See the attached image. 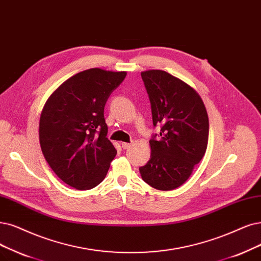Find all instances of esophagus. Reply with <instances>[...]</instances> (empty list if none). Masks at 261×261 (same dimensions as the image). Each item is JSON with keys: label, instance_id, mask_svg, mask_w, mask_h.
<instances>
[{"label": "esophagus", "instance_id": "obj_1", "mask_svg": "<svg viewBox=\"0 0 261 261\" xmlns=\"http://www.w3.org/2000/svg\"><path fill=\"white\" fill-rule=\"evenodd\" d=\"M121 146H122V148H123V149H128V148L131 146V144H130V143L122 142V143H121Z\"/></svg>", "mask_w": 261, "mask_h": 261}]
</instances>
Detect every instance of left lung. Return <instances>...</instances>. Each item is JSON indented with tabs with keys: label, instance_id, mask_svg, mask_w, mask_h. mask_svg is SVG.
Masks as SVG:
<instances>
[{
	"label": "left lung",
	"instance_id": "1",
	"mask_svg": "<svg viewBox=\"0 0 261 261\" xmlns=\"http://www.w3.org/2000/svg\"><path fill=\"white\" fill-rule=\"evenodd\" d=\"M159 136L149 141L150 159L140 168L143 180L158 190H173L188 179L203 158L208 140V117L199 93L166 71L141 73Z\"/></svg>",
	"mask_w": 261,
	"mask_h": 261
}]
</instances>
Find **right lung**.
Instances as JSON below:
<instances>
[{
    "instance_id": "obj_1",
    "label": "right lung",
    "mask_w": 261,
    "mask_h": 261,
    "mask_svg": "<svg viewBox=\"0 0 261 261\" xmlns=\"http://www.w3.org/2000/svg\"><path fill=\"white\" fill-rule=\"evenodd\" d=\"M125 75L98 67L77 73L44 105L38 129L43 155L57 176L75 189L98 186L117 153L106 138L104 106Z\"/></svg>"
}]
</instances>
